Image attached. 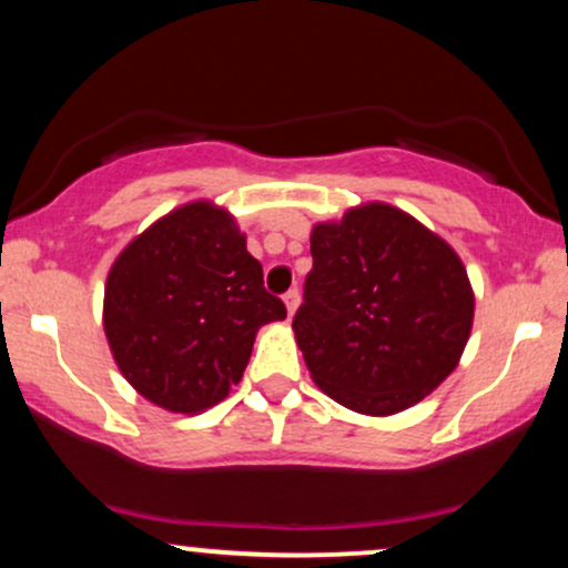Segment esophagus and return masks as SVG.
Here are the masks:
<instances>
[{
  "label": "esophagus",
  "instance_id": "obj_1",
  "mask_svg": "<svg viewBox=\"0 0 568 568\" xmlns=\"http://www.w3.org/2000/svg\"><path fill=\"white\" fill-rule=\"evenodd\" d=\"M283 302H285V310H288V317H293V312L298 310V302H302V293H298V288H291L283 296Z\"/></svg>",
  "mask_w": 568,
  "mask_h": 568
}]
</instances>
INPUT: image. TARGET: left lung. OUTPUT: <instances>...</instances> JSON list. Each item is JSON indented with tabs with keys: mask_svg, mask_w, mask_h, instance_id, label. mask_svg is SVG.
<instances>
[{
	"mask_svg": "<svg viewBox=\"0 0 568 568\" xmlns=\"http://www.w3.org/2000/svg\"><path fill=\"white\" fill-rule=\"evenodd\" d=\"M293 334L312 379L357 414L389 416L459 363L475 296L454 247L387 202L317 224Z\"/></svg>",
	"mask_w": 568,
	"mask_h": 568,
	"instance_id": "left-lung-1",
	"label": "left lung"
}]
</instances>
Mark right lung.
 <instances>
[{
  "instance_id": "right-lung-1",
  "label": "right lung",
  "mask_w": 568,
  "mask_h": 568,
  "mask_svg": "<svg viewBox=\"0 0 568 568\" xmlns=\"http://www.w3.org/2000/svg\"><path fill=\"white\" fill-rule=\"evenodd\" d=\"M283 317L245 234L205 200L141 232L103 291V331L122 376L173 414L224 400L243 379L256 331Z\"/></svg>"
}]
</instances>
